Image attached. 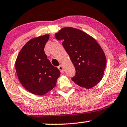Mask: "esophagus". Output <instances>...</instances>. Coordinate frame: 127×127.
<instances>
[{"label": "esophagus", "instance_id": "34e87169", "mask_svg": "<svg viewBox=\"0 0 127 127\" xmlns=\"http://www.w3.org/2000/svg\"><path fill=\"white\" fill-rule=\"evenodd\" d=\"M58 69H59L60 70V72H61V73H64V67H63V66H59L58 67Z\"/></svg>", "mask_w": 127, "mask_h": 127}]
</instances>
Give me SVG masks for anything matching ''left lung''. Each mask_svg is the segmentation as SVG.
<instances>
[{
	"instance_id": "1",
	"label": "left lung",
	"mask_w": 127,
	"mask_h": 127,
	"mask_svg": "<svg viewBox=\"0 0 127 127\" xmlns=\"http://www.w3.org/2000/svg\"><path fill=\"white\" fill-rule=\"evenodd\" d=\"M75 66L76 75L72 80L86 89L95 87L104 75L106 57L102 49L93 37L72 27H64L55 33Z\"/></svg>"
}]
</instances>
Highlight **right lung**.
I'll return each mask as SVG.
<instances>
[{
    "instance_id": "obj_1",
    "label": "right lung",
    "mask_w": 127,
    "mask_h": 127,
    "mask_svg": "<svg viewBox=\"0 0 127 127\" xmlns=\"http://www.w3.org/2000/svg\"><path fill=\"white\" fill-rule=\"evenodd\" d=\"M49 35L31 39L18 54L15 63L17 75L29 92L42 96L55 87L60 72L52 66L44 51Z\"/></svg>"
}]
</instances>
